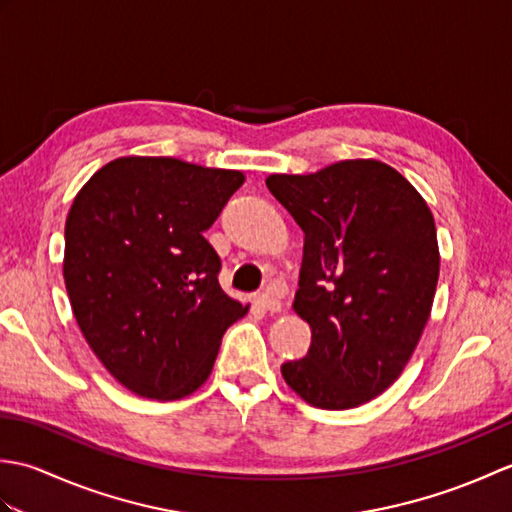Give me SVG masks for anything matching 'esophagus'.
I'll use <instances>...</instances> for the list:
<instances>
[{
    "label": "esophagus",
    "instance_id": "1",
    "mask_svg": "<svg viewBox=\"0 0 512 512\" xmlns=\"http://www.w3.org/2000/svg\"><path fill=\"white\" fill-rule=\"evenodd\" d=\"M257 303L268 312H279L281 310V301L273 295V292H262V295L257 297Z\"/></svg>",
    "mask_w": 512,
    "mask_h": 512
}]
</instances>
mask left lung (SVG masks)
I'll return each mask as SVG.
<instances>
[{
    "mask_svg": "<svg viewBox=\"0 0 512 512\" xmlns=\"http://www.w3.org/2000/svg\"><path fill=\"white\" fill-rule=\"evenodd\" d=\"M266 187L306 233L292 308L312 343L281 374L312 407L363 405L400 376L429 321L440 275L429 206L380 160L273 173Z\"/></svg>",
    "mask_w": 512,
    "mask_h": 512,
    "instance_id": "8db88e82",
    "label": "left lung"
}]
</instances>
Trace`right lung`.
<instances>
[{
  "mask_svg": "<svg viewBox=\"0 0 512 512\" xmlns=\"http://www.w3.org/2000/svg\"><path fill=\"white\" fill-rule=\"evenodd\" d=\"M242 184V171L127 156L76 193L65 290L92 352L134 394H193L228 325L248 312L220 288V257L204 237Z\"/></svg>",
  "mask_w": 512,
  "mask_h": 512,
  "instance_id": "add662e5",
  "label": "right lung"
}]
</instances>
